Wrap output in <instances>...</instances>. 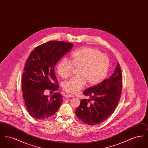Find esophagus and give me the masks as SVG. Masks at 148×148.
Here are the masks:
<instances>
[{
	"mask_svg": "<svg viewBox=\"0 0 148 148\" xmlns=\"http://www.w3.org/2000/svg\"><path fill=\"white\" fill-rule=\"evenodd\" d=\"M74 95L71 94H66L65 95V98H71V97H73Z\"/></svg>",
	"mask_w": 148,
	"mask_h": 148,
	"instance_id": "obj_1",
	"label": "esophagus"
}]
</instances>
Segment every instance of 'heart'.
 I'll use <instances>...</instances> for the list:
<instances>
[{"label": "heart", "mask_w": 148, "mask_h": 148, "mask_svg": "<svg viewBox=\"0 0 148 148\" xmlns=\"http://www.w3.org/2000/svg\"><path fill=\"white\" fill-rule=\"evenodd\" d=\"M109 67V59L99 50L89 47L82 48L73 52L71 62L64 59L57 66L59 75L62 78L69 77L74 68L78 69V77L71 78L63 84L65 92L75 93L88 83L89 85L99 83L105 77Z\"/></svg>", "instance_id": "obj_1"}]
</instances>
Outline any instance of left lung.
Here are the masks:
<instances>
[{
  "label": "left lung",
  "instance_id": "1",
  "mask_svg": "<svg viewBox=\"0 0 148 148\" xmlns=\"http://www.w3.org/2000/svg\"><path fill=\"white\" fill-rule=\"evenodd\" d=\"M122 89V74L118 63L111 77L101 83L85 90L83 94L90 100H81L75 110L79 119L89 125L98 124L112 114L119 101ZM92 100L90 105L88 103Z\"/></svg>",
  "mask_w": 148,
  "mask_h": 148
}]
</instances>
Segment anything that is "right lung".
<instances>
[{
    "label": "right lung",
    "instance_id": "obj_1",
    "mask_svg": "<svg viewBox=\"0 0 148 148\" xmlns=\"http://www.w3.org/2000/svg\"><path fill=\"white\" fill-rule=\"evenodd\" d=\"M73 47L72 43L50 41L36 47L28 58L22 75L21 89L27 109L36 119L52 116L62 105L63 100L60 93L55 92L49 98L44 92L47 89H58L54 66Z\"/></svg>",
    "mask_w": 148,
    "mask_h": 148
}]
</instances>
